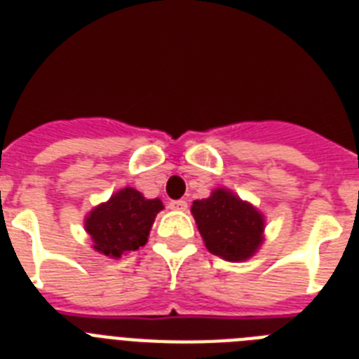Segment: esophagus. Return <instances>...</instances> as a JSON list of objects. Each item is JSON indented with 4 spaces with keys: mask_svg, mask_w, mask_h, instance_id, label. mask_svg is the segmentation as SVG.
I'll return each instance as SVG.
<instances>
[{
    "mask_svg": "<svg viewBox=\"0 0 359 359\" xmlns=\"http://www.w3.org/2000/svg\"><path fill=\"white\" fill-rule=\"evenodd\" d=\"M169 207H170V210L183 212V210H187V207H189V203H187L185 199H176V201H170L169 203Z\"/></svg>",
    "mask_w": 359,
    "mask_h": 359,
    "instance_id": "1",
    "label": "esophagus"
}]
</instances>
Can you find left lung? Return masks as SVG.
Segmentation results:
<instances>
[{
	"label": "left lung",
	"instance_id": "obj_1",
	"mask_svg": "<svg viewBox=\"0 0 359 359\" xmlns=\"http://www.w3.org/2000/svg\"><path fill=\"white\" fill-rule=\"evenodd\" d=\"M190 212L208 252L224 261H246L264 241V215L226 189L194 201Z\"/></svg>",
	"mask_w": 359,
	"mask_h": 359
}]
</instances>
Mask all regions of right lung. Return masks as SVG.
<instances>
[{
  "instance_id": "1",
  "label": "right lung",
  "mask_w": 359,
  "mask_h": 359,
  "mask_svg": "<svg viewBox=\"0 0 359 359\" xmlns=\"http://www.w3.org/2000/svg\"><path fill=\"white\" fill-rule=\"evenodd\" d=\"M163 210L160 199H147L136 189L126 187L95 207L84 221L98 253L118 259L147 243L154 217Z\"/></svg>"
}]
</instances>
